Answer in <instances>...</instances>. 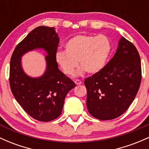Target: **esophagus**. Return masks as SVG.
Listing matches in <instances>:
<instances>
[{
    "mask_svg": "<svg viewBox=\"0 0 149 149\" xmlns=\"http://www.w3.org/2000/svg\"><path fill=\"white\" fill-rule=\"evenodd\" d=\"M75 83H76V85H81V83H82V82H81V81H80V80H76L75 81Z\"/></svg>",
    "mask_w": 149,
    "mask_h": 149,
    "instance_id": "1",
    "label": "esophagus"
}]
</instances>
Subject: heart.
<instances>
[{"label": "heart", "mask_w": 149, "mask_h": 149, "mask_svg": "<svg viewBox=\"0 0 149 149\" xmlns=\"http://www.w3.org/2000/svg\"><path fill=\"white\" fill-rule=\"evenodd\" d=\"M65 52H58L56 61L67 76L73 74L79 66L80 73L96 74L105 66L112 52L111 41L105 35H81L70 39L65 45Z\"/></svg>", "instance_id": "obj_1"}]
</instances>
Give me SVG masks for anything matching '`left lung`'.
Wrapping results in <instances>:
<instances>
[{"mask_svg": "<svg viewBox=\"0 0 149 149\" xmlns=\"http://www.w3.org/2000/svg\"><path fill=\"white\" fill-rule=\"evenodd\" d=\"M141 81L139 54L122 37L115 54L103 69L85 80L89 113L100 120L120 117L134 100Z\"/></svg>", "mask_w": 149, "mask_h": 149, "instance_id": "8db88e82", "label": "left lung"}]
</instances>
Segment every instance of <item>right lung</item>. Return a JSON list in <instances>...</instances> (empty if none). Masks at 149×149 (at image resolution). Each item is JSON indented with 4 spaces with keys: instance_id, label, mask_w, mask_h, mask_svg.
Here are the masks:
<instances>
[{
    "instance_id": "obj_1",
    "label": "right lung",
    "mask_w": 149,
    "mask_h": 149,
    "mask_svg": "<svg viewBox=\"0 0 149 149\" xmlns=\"http://www.w3.org/2000/svg\"><path fill=\"white\" fill-rule=\"evenodd\" d=\"M59 39L54 27L40 26L16 46L10 64V86L15 98L29 116L40 122H49L61 115L67 93L76 86L58 68L56 54ZM47 52V68L40 77L24 73L21 57L29 50Z\"/></svg>"
}]
</instances>
